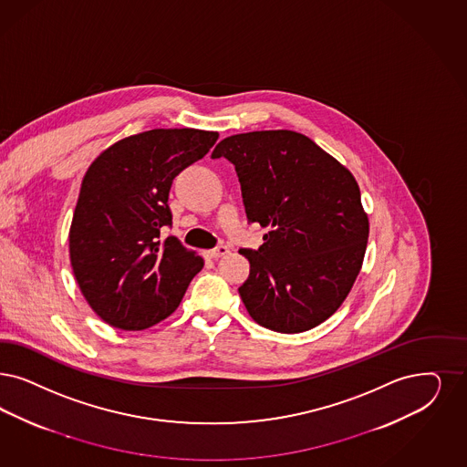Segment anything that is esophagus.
<instances>
[{"label":"esophagus","mask_w":467,"mask_h":467,"mask_svg":"<svg viewBox=\"0 0 467 467\" xmlns=\"http://www.w3.org/2000/svg\"><path fill=\"white\" fill-rule=\"evenodd\" d=\"M208 254L209 258H222V256H225V254H228V247H226V245H216L214 249H211V251H209Z\"/></svg>","instance_id":"1"}]
</instances>
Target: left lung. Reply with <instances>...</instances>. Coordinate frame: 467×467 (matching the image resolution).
Here are the masks:
<instances>
[{"label": "left lung", "mask_w": 467, "mask_h": 467, "mask_svg": "<svg viewBox=\"0 0 467 467\" xmlns=\"http://www.w3.org/2000/svg\"><path fill=\"white\" fill-rule=\"evenodd\" d=\"M211 157L235 166L247 222L272 228L258 251L241 249L251 270L239 294L253 320L282 334L326 322L367 249L368 218L353 174L289 130L228 137Z\"/></svg>", "instance_id": "1"}]
</instances>
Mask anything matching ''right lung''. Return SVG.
<instances>
[{
    "mask_svg": "<svg viewBox=\"0 0 467 467\" xmlns=\"http://www.w3.org/2000/svg\"><path fill=\"white\" fill-rule=\"evenodd\" d=\"M216 131L150 130L110 145L88 168L72 216V272L104 322L143 330L173 313L204 259L173 235V180L216 143Z\"/></svg>",
    "mask_w": 467,
    "mask_h": 467,
    "instance_id": "obj_1",
    "label": "right lung"
}]
</instances>
